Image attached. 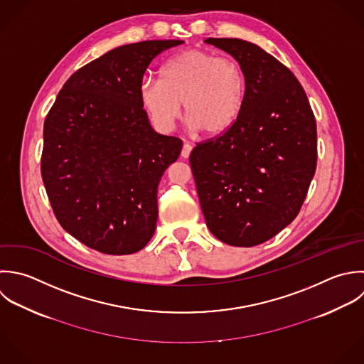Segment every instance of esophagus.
Wrapping results in <instances>:
<instances>
[{"instance_id": "esophagus-1", "label": "esophagus", "mask_w": 364, "mask_h": 364, "mask_svg": "<svg viewBox=\"0 0 364 364\" xmlns=\"http://www.w3.org/2000/svg\"><path fill=\"white\" fill-rule=\"evenodd\" d=\"M191 144L190 143H187V141H184V144H183V150H181V157L183 159H188V156H190V153H191Z\"/></svg>"}]
</instances>
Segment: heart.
I'll return each instance as SVG.
<instances>
[{
  "instance_id": "b5f03b06",
  "label": "heart",
  "mask_w": 364,
  "mask_h": 364,
  "mask_svg": "<svg viewBox=\"0 0 364 364\" xmlns=\"http://www.w3.org/2000/svg\"><path fill=\"white\" fill-rule=\"evenodd\" d=\"M139 99L153 127L174 129L181 116L204 137L228 132L238 120L247 99V77L240 63L204 49H188L161 68L160 77H146Z\"/></svg>"
}]
</instances>
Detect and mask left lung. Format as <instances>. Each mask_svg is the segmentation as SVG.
Masks as SVG:
<instances>
[{
    "label": "left lung",
    "instance_id": "left-lung-1",
    "mask_svg": "<svg viewBox=\"0 0 364 364\" xmlns=\"http://www.w3.org/2000/svg\"><path fill=\"white\" fill-rule=\"evenodd\" d=\"M247 77L235 124L198 143L190 164L208 230L232 247L262 244L298 215L318 160L316 120L295 75L258 45L207 38Z\"/></svg>",
    "mask_w": 364,
    "mask_h": 364
}]
</instances>
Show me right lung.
I'll return each instance as SVG.
<instances>
[{"label":"right lung","instance_id":"obj_1","mask_svg":"<svg viewBox=\"0 0 364 364\" xmlns=\"http://www.w3.org/2000/svg\"><path fill=\"white\" fill-rule=\"evenodd\" d=\"M178 39L114 48L77 69L43 123L41 173L62 228L86 247L129 255L151 240L157 187L183 141L156 133L139 99L150 62Z\"/></svg>","mask_w":364,"mask_h":364}]
</instances>
